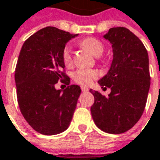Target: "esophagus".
Wrapping results in <instances>:
<instances>
[{"label":"esophagus","instance_id":"obj_1","mask_svg":"<svg viewBox=\"0 0 160 160\" xmlns=\"http://www.w3.org/2000/svg\"><path fill=\"white\" fill-rule=\"evenodd\" d=\"M81 90H82V92H87V91H88V88L87 87L82 86V87H81Z\"/></svg>","mask_w":160,"mask_h":160}]
</instances>
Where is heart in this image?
I'll return each instance as SVG.
<instances>
[{"label": "heart", "mask_w": 160, "mask_h": 160, "mask_svg": "<svg viewBox=\"0 0 160 160\" xmlns=\"http://www.w3.org/2000/svg\"><path fill=\"white\" fill-rule=\"evenodd\" d=\"M80 45L82 48L88 51L95 57L101 56L105 50L103 43L98 39L94 38H88L81 40ZM62 60H63L64 65L67 68L72 67V49L70 46H67L64 48L63 52H62ZM97 78H98V72L94 70L80 69L73 74V80L81 85H88Z\"/></svg>", "instance_id": "obj_1"}]
</instances>
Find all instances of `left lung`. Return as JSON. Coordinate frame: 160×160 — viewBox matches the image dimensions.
<instances>
[{
  "instance_id": "8db88e82",
  "label": "left lung",
  "mask_w": 160,
  "mask_h": 160,
  "mask_svg": "<svg viewBox=\"0 0 160 160\" xmlns=\"http://www.w3.org/2000/svg\"><path fill=\"white\" fill-rule=\"evenodd\" d=\"M104 38L112 45L113 61L98 84L110 88L111 93L105 97L90 89L95 98L90 111L100 130L119 134L133 127L143 114L150 86L149 55L142 42L125 28H110Z\"/></svg>"
}]
</instances>
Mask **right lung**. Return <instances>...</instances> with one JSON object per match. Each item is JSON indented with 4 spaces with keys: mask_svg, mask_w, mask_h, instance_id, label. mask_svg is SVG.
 I'll list each match as a JSON object with an SVG mask.
<instances>
[{
    "mask_svg": "<svg viewBox=\"0 0 160 160\" xmlns=\"http://www.w3.org/2000/svg\"><path fill=\"white\" fill-rule=\"evenodd\" d=\"M77 36L46 27L29 37L21 47L15 71L18 103L26 121L41 134L61 133L72 119L81 89L70 85V78L63 72L62 52ZM59 79L69 85L63 91L54 87Z\"/></svg>",
    "mask_w": 160,
    "mask_h": 160,
    "instance_id": "add662e5",
    "label": "right lung"
}]
</instances>
